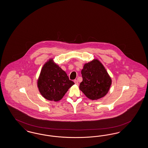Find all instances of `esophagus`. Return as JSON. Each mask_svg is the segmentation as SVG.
<instances>
[{"mask_svg": "<svg viewBox=\"0 0 148 148\" xmlns=\"http://www.w3.org/2000/svg\"><path fill=\"white\" fill-rule=\"evenodd\" d=\"M74 83H75V84L76 85H78V84H79V83H78V82H77V81L76 80H74Z\"/></svg>", "mask_w": 148, "mask_h": 148, "instance_id": "34e87169", "label": "esophagus"}]
</instances>
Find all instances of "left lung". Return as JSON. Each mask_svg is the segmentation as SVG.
<instances>
[{"label": "left lung", "mask_w": 148, "mask_h": 148, "mask_svg": "<svg viewBox=\"0 0 148 148\" xmlns=\"http://www.w3.org/2000/svg\"><path fill=\"white\" fill-rule=\"evenodd\" d=\"M83 80L79 88L88 99L97 100L108 94L112 84L111 77L98 59L84 65L81 71Z\"/></svg>", "instance_id": "obj_1"}]
</instances>
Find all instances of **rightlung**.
<instances>
[{
    "mask_svg": "<svg viewBox=\"0 0 148 148\" xmlns=\"http://www.w3.org/2000/svg\"><path fill=\"white\" fill-rule=\"evenodd\" d=\"M74 85L67 74L50 58L42 68L37 80L38 90L43 97L50 101L61 100L68 90Z\"/></svg>",
    "mask_w": 148,
    "mask_h": 148,
    "instance_id": "obj_1",
    "label": "right lung"
}]
</instances>
